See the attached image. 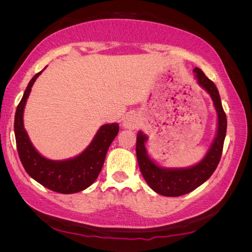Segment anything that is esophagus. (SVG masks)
Returning a JSON list of instances; mask_svg holds the SVG:
<instances>
[{
    "label": "esophagus",
    "instance_id": "esophagus-1",
    "mask_svg": "<svg viewBox=\"0 0 252 252\" xmlns=\"http://www.w3.org/2000/svg\"><path fill=\"white\" fill-rule=\"evenodd\" d=\"M123 125L126 128H131V129L138 128L140 126V120L135 116V114H127V116L124 118Z\"/></svg>",
    "mask_w": 252,
    "mask_h": 252
}]
</instances>
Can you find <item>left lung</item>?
<instances>
[{
	"label": "left lung",
	"mask_w": 252,
	"mask_h": 252,
	"mask_svg": "<svg viewBox=\"0 0 252 252\" xmlns=\"http://www.w3.org/2000/svg\"><path fill=\"white\" fill-rule=\"evenodd\" d=\"M193 72L197 83L210 94L213 105L218 112V132L209 151L202 161L189 168L167 169L158 166L148 158L145 142L147 136L142 131L136 135V158L140 170L149 187L158 194L165 196H180L191 192L201 186L215 172L220 163L226 136L227 119L223 109L222 102L217 86L211 80L206 77L200 68H194Z\"/></svg>",
	"instance_id": "1"
}]
</instances>
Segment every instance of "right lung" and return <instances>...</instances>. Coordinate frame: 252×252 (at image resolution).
I'll return each mask as SVG.
<instances>
[{
    "mask_svg": "<svg viewBox=\"0 0 252 252\" xmlns=\"http://www.w3.org/2000/svg\"><path fill=\"white\" fill-rule=\"evenodd\" d=\"M42 71L37 72L28 83L14 116L18 154L26 172L44 187L65 194L79 192L93 184L100 174L107 150L119 132V124L103 125L89 146L73 158L52 161L42 157L32 146L23 124V112L28 95Z\"/></svg>",
    "mask_w": 252,
    "mask_h": 252,
    "instance_id": "right-lung-1",
    "label": "right lung"
}]
</instances>
